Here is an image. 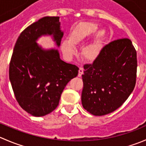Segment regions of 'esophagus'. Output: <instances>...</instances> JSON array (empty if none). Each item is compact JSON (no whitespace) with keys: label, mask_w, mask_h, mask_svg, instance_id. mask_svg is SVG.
I'll use <instances>...</instances> for the list:
<instances>
[{"label":"esophagus","mask_w":146,"mask_h":146,"mask_svg":"<svg viewBox=\"0 0 146 146\" xmlns=\"http://www.w3.org/2000/svg\"><path fill=\"white\" fill-rule=\"evenodd\" d=\"M83 72H84L83 68L80 67V68H79V70H78V76H79V77H80V76H81L83 74Z\"/></svg>","instance_id":"obj_1"}]
</instances>
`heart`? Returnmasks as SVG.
Segmentation results:
<instances>
[{
    "instance_id": "obj_1",
    "label": "heart",
    "mask_w": 146,
    "mask_h": 146,
    "mask_svg": "<svg viewBox=\"0 0 146 146\" xmlns=\"http://www.w3.org/2000/svg\"><path fill=\"white\" fill-rule=\"evenodd\" d=\"M98 25L93 23L80 24L75 28L69 36L68 40H64L61 44L63 54L68 58L75 54L74 46L79 44L92 36L98 29ZM105 35L103 29H100L95 34L94 39L88 44L83 47L81 51L82 57L87 61H94L100 53L102 41Z\"/></svg>"
}]
</instances>
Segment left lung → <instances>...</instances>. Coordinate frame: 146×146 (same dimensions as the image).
<instances>
[{"mask_svg":"<svg viewBox=\"0 0 146 146\" xmlns=\"http://www.w3.org/2000/svg\"><path fill=\"white\" fill-rule=\"evenodd\" d=\"M84 69L82 107L95 116L110 114L121 107L134 89L136 51L127 38L112 41Z\"/></svg>","mask_w":146,"mask_h":146,"instance_id":"8db88e82","label":"left lung"}]
</instances>
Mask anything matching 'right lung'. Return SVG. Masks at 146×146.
<instances>
[{
	"label": "right lung",
	"mask_w": 146,
	"mask_h": 146,
	"mask_svg": "<svg viewBox=\"0 0 146 146\" xmlns=\"http://www.w3.org/2000/svg\"><path fill=\"white\" fill-rule=\"evenodd\" d=\"M59 17H44L25 29L13 49L9 78L16 100L35 117L54 111L67 83L78 74L76 66L60 58L58 50H44L36 44L42 35H52L58 46L64 32Z\"/></svg>",
	"instance_id": "add662e5"
}]
</instances>
